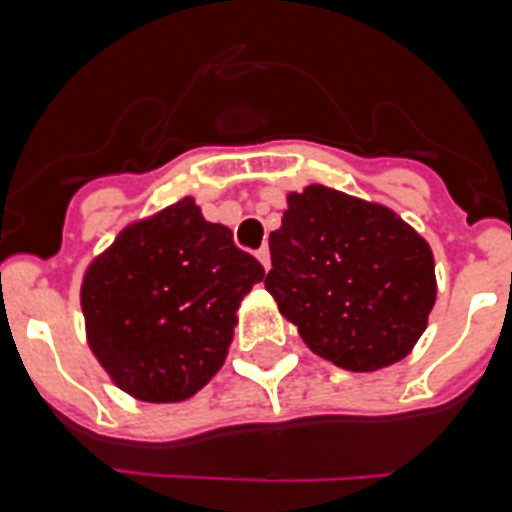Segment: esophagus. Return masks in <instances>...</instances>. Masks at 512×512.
I'll return each mask as SVG.
<instances>
[{
	"label": "esophagus",
	"mask_w": 512,
	"mask_h": 512,
	"mask_svg": "<svg viewBox=\"0 0 512 512\" xmlns=\"http://www.w3.org/2000/svg\"><path fill=\"white\" fill-rule=\"evenodd\" d=\"M256 259H259V261H261V266H264V269H266V271H269V269H271V256H269V248H261V251H259V253H256Z\"/></svg>",
	"instance_id": "34e87169"
}]
</instances>
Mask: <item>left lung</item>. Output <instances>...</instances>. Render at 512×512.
I'll return each mask as SVG.
<instances>
[{
  "instance_id": "obj_1",
  "label": "left lung",
  "mask_w": 512,
  "mask_h": 512,
  "mask_svg": "<svg viewBox=\"0 0 512 512\" xmlns=\"http://www.w3.org/2000/svg\"><path fill=\"white\" fill-rule=\"evenodd\" d=\"M264 287L312 354L377 372L410 354L436 305V261L395 210L310 184L287 194Z\"/></svg>"
}]
</instances>
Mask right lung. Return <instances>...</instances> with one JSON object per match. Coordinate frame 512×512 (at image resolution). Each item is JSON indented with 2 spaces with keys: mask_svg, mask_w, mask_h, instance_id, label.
Instances as JSON below:
<instances>
[{
  "mask_svg": "<svg viewBox=\"0 0 512 512\" xmlns=\"http://www.w3.org/2000/svg\"><path fill=\"white\" fill-rule=\"evenodd\" d=\"M264 266L194 197L133 220L81 279L87 346L140 402H182L225 364L238 307Z\"/></svg>",
  "mask_w": 512,
  "mask_h": 512,
  "instance_id": "add662e5",
  "label": "right lung"
}]
</instances>
